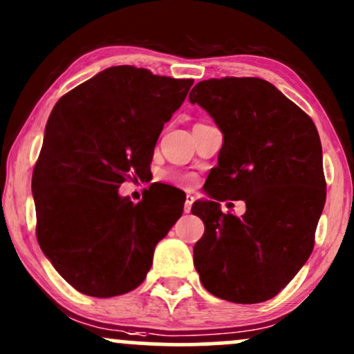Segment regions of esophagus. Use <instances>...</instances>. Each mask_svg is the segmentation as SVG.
<instances>
[{
  "label": "esophagus",
  "instance_id": "1",
  "mask_svg": "<svg viewBox=\"0 0 354 354\" xmlns=\"http://www.w3.org/2000/svg\"><path fill=\"white\" fill-rule=\"evenodd\" d=\"M193 203H194V196H191V194H188V196H186V201H185V213H189L191 206H193Z\"/></svg>",
  "mask_w": 354,
  "mask_h": 354
}]
</instances>
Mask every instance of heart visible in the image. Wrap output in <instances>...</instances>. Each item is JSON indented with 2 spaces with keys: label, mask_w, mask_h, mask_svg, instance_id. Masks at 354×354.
Masks as SVG:
<instances>
[{
  "label": "heart",
  "mask_w": 354,
  "mask_h": 354,
  "mask_svg": "<svg viewBox=\"0 0 354 354\" xmlns=\"http://www.w3.org/2000/svg\"><path fill=\"white\" fill-rule=\"evenodd\" d=\"M166 178L174 185L183 186V188H193L196 185V176L191 173H169Z\"/></svg>",
  "instance_id": "b5f03b06"
}]
</instances>
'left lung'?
I'll list each match as a JSON object with an SVG mask.
<instances>
[{
    "label": "left lung",
    "mask_w": 354,
    "mask_h": 354,
    "mask_svg": "<svg viewBox=\"0 0 354 354\" xmlns=\"http://www.w3.org/2000/svg\"><path fill=\"white\" fill-rule=\"evenodd\" d=\"M189 101L223 131L218 166L205 183L209 200L191 208L205 223L194 268L216 298L263 303L295 278L315 246L326 201L318 129L261 78L200 81ZM226 199L245 201V214H223L218 201Z\"/></svg>",
    "instance_id": "1"
}]
</instances>
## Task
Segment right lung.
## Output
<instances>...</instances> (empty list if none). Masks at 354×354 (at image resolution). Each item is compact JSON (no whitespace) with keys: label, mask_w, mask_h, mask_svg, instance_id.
Returning <instances> with one entry per match:
<instances>
[{"label":"right lung","mask_w":354,"mask_h":354,"mask_svg":"<svg viewBox=\"0 0 354 354\" xmlns=\"http://www.w3.org/2000/svg\"><path fill=\"white\" fill-rule=\"evenodd\" d=\"M191 84L113 66L53 108L31 181L36 238L80 293L111 298L140 286L154 246L180 219V189L153 186L135 205L118 188L131 174L148 173L158 136Z\"/></svg>","instance_id":"right-lung-1"}]
</instances>
